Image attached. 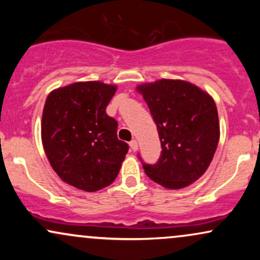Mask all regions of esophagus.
I'll return each instance as SVG.
<instances>
[{"instance_id": "esophagus-1", "label": "esophagus", "mask_w": 260, "mask_h": 260, "mask_svg": "<svg viewBox=\"0 0 260 260\" xmlns=\"http://www.w3.org/2000/svg\"><path fill=\"white\" fill-rule=\"evenodd\" d=\"M129 145H131V149H132L133 151H137V150H138V142H137L136 139H133L132 142L129 143Z\"/></svg>"}]
</instances>
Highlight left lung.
Masks as SVG:
<instances>
[{
    "label": "left lung",
    "mask_w": 260,
    "mask_h": 260,
    "mask_svg": "<svg viewBox=\"0 0 260 260\" xmlns=\"http://www.w3.org/2000/svg\"><path fill=\"white\" fill-rule=\"evenodd\" d=\"M157 127L161 156L143 164L145 174L168 189L188 187L205 174L220 139L215 101L181 79H159L137 86Z\"/></svg>",
    "instance_id": "obj_1"
}]
</instances>
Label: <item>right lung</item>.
Returning a JSON list of instances; mask_svg holds the SVG:
<instances>
[{
	"instance_id": "add662e5",
	"label": "right lung",
	"mask_w": 260,
	"mask_h": 260,
	"mask_svg": "<svg viewBox=\"0 0 260 260\" xmlns=\"http://www.w3.org/2000/svg\"><path fill=\"white\" fill-rule=\"evenodd\" d=\"M117 85L100 80L77 82L47 95L41 140L47 160L66 183L96 192L112 183L128 151L117 138V121L106 106Z\"/></svg>"
}]
</instances>
